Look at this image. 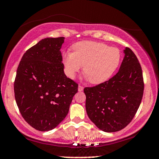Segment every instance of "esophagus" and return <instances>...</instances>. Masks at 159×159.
Returning a JSON list of instances; mask_svg holds the SVG:
<instances>
[{"label": "esophagus", "instance_id": "34e87169", "mask_svg": "<svg viewBox=\"0 0 159 159\" xmlns=\"http://www.w3.org/2000/svg\"><path fill=\"white\" fill-rule=\"evenodd\" d=\"M78 91H79V92H81V91H83V90H84V87H82V86L79 85V86H78Z\"/></svg>", "mask_w": 159, "mask_h": 159}]
</instances>
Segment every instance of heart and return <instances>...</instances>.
Returning <instances> with one entry per match:
<instances>
[{"instance_id": "1", "label": "heart", "mask_w": 159, "mask_h": 159, "mask_svg": "<svg viewBox=\"0 0 159 159\" xmlns=\"http://www.w3.org/2000/svg\"><path fill=\"white\" fill-rule=\"evenodd\" d=\"M121 52L117 48L93 41H82L73 45V52H66L63 62L67 75L73 78L83 66V73L90 83L107 81L119 66Z\"/></svg>"}]
</instances>
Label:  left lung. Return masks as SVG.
<instances>
[{"label": "left lung", "instance_id": "obj_1", "mask_svg": "<svg viewBox=\"0 0 159 159\" xmlns=\"http://www.w3.org/2000/svg\"><path fill=\"white\" fill-rule=\"evenodd\" d=\"M123 52V61L114 77L84 90L89 118L105 132H118L126 126L143 97L144 85L139 61L130 48H125Z\"/></svg>", "mask_w": 159, "mask_h": 159}]
</instances>
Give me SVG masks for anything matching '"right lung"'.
Segmentation results:
<instances>
[{
    "label": "right lung",
    "mask_w": 159,
    "mask_h": 159,
    "mask_svg": "<svg viewBox=\"0 0 159 159\" xmlns=\"http://www.w3.org/2000/svg\"><path fill=\"white\" fill-rule=\"evenodd\" d=\"M64 37L45 38L24 54L14 93L21 116L30 126L48 132L64 120L78 84L67 78L61 48Z\"/></svg>",
    "instance_id": "add662e5"
}]
</instances>
